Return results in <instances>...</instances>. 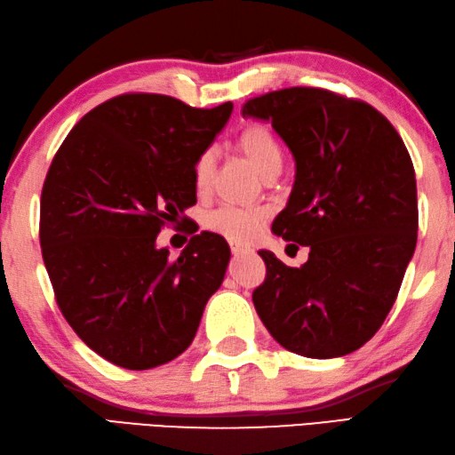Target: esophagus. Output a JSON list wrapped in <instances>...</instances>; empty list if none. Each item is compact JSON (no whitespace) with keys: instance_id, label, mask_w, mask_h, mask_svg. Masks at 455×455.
<instances>
[{"instance_id":"obj_1","label":"esophagus","mask_w":455,"mask_h":455,"mask_svg":"<svg viewBox=\"0 0 455 455\" xmlns=\"http://www.w3.org/2000/svg\"><path fill=\"white\" fill-rule=\"evenodd\" d=\"M229 247H231V253H234V255L250 253V247H245V245H242V243H234V242H231Z\"/></svg>"}]
</instances>
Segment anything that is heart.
<instances>
[{"label":"heart","instance_id":"1","mask_svg":"<svg viewBox=\"0 0 455 455\" xmlns=\"http://www.w3.org/2000/svg\"><path fill=\"white\" fill-rule=\"evenodd\" d=\"M237 147L243 152L247 162L259 172L261 176H267L273 170L281 168L283 162V150L273 134L269 126L261 123L247 124L237 136ZM213 172V152L204 150L194 164V184L198 192H204L210 184V178ZM269 218V212L263 208H239V205H224L212 212L205 218V226L212 229L213 234L224 235L229 242L235 243H247L251 242L255 235L261 234L265 228V221Z\"/></svg>","mask_w":455,"mask_h":455}]
</instances>
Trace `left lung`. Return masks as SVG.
<instances>
[{"label": "left lung", "mask_w": 455, "mask_h": 455, "mask_svg": "<svg viewBox=\"0 0 455 455\" xmlns=\"http://www.w3.org/2000/svg\"><path fill=\"white\" fill-rule=\"evenodd\" d=\"M242 113L271 121L293 152V192L271 229L311 250L301 267L259 251L255 311L291 353L350 355L382 327L416 250L412 158L387 116L324 89L273 91Z\"/></svg>", "instance_id": "left-lung-1"}]
</instances>
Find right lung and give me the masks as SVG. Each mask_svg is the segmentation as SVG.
Wrapping results in <instances>:
<instances>
[{"label":"right lung","mask_w":455,"mask_h":455,"mask_svg":"<svg viewBox=\"0 0 455 455\" xmlns=\"http://www.w3.org/2000/svg\"><path fill=\"white\" fill-rule=\"evenodd\" d=\"M231 108L118 94L84 115L51 162L41 192L43 261L67 323L108 363L148 371L174 361L224 281V237L202 231L172 259L156 235L196 204V158Z\"/></svg>","instance_id":"1"}]
</instances>
